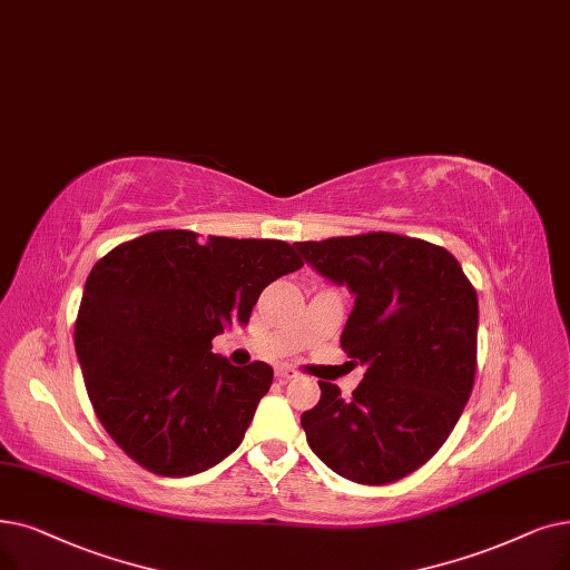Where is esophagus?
<instances>
[{"instance_id": "34e87169", "label": "esophagus", "mask_w": 570, "mask_h": 570, "mask_svg": "<svg viewBox=\"0 0 570 570\" xmlns=\"http://www.w3.org/2000/svg\"><path fill=\"white\" fill-rule=\"evenodd\" d=\"M275 373H277V377H279L282 382H291V380L298 377V373H295V370L288 367V365H279V367L275 370Z\"/></svg>"}]
</instances>
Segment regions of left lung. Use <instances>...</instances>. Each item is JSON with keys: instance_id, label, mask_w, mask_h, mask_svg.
<instances>
[{"instance_id": "obj_1", "label": "left lung", "mask_w": 570, "mask_h": 570, "mask_svg": "<svg viewBox=\"0 0 570 570\" xmlns=\"http://www.w3.org/2000/svg\"><path fill=\"white\" fill-rule=\"evenodd\" d=\"M295 249L356 295L340 346L367 365L350 401L318 382V403L301 416L309 448L352 482L401 480L442 448L473 391L478 293L426 239L380 230Z\"/></svg>"}]
</instances>
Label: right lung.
<instances>
[{
    "instance_id": "right-lung-1",
    "label": "right lung",
    "mask_w": 570,
    "mask_h": 570,
    "mask_svg": "<svg viewBox=\"0 0 570 570\" xmlns=\"http://www.w3.org/2000/svg\"><path fill=\"white\" fill-rule=\"evenodd\" d=\"M303 267L282 239L156 230L95 263L73 326L92 410L135 463L188 478L239 448L272 367L212 354L261 291Z\"/></svg>"
}]
</instances>
